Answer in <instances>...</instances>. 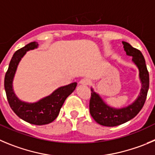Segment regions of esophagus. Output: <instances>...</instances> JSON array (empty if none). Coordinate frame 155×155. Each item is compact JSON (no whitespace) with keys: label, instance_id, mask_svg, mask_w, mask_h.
Masks as SVG:
<instances>
[{"label":"esophagus","instance_id":"1","mask_svg":"<svg viewBox=\"0 0 155 155\" xmlns=\"http://www.w3.org/2000/svg\"><path fill=\"white\" fill-rule=\"evenodd\" d=\"M90 83V80L86 78H84V79H82L80 81H79V84L83 85V86H87V85H89Z\"/></svg>","mask_w":155,"mask_h":155}]
</instances>
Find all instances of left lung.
Returning <instances> with one entry per match:
<instances>
[{"instance_id":"left-lung-1","label":"left lung","mask_w":155,"mask_h":155,"mask_svg":"<svg viewBox=\"0 0 155 155\" xmlns=\"http://www.w3.org/2000/svg\"><path fill=\"white\" fill-rule=\"evenodd\" d=\"M124 50L128 56H132V61L139 70L141 89L136 100L131 105L121 108H112L107 105L100 95L91 88L89 111L92 118L97 123L103 126L114 127L124 124L136 116L141 111L147 98L149 88V74L145 60L141 51L134 48L127 42H122Z\"/></svg>"}]
</instances>
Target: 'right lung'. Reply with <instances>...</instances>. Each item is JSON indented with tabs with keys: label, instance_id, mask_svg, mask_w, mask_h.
Masks as SVG:
<instances>
[{
	"label": "right lung",
	"instance_id": "right-lung-1",
	"mask_svg": "<svg viewBox=\"0 0 155 155\" xmlns=\"http://www.w3.org/2000/svg\"><path fill=\"white\" fill-rule=\"evenodd\" d=\"M37 47L38 43L37 42H31L14 53L5 74L4 89L10 106L19 118L33 125H43L50 123L56 119L65 100L75 90L77 83L73 82L58 88L50 95L34 103L20 100L13 89L14 75L19 63L26 53Z\"/></svg>",
	"mask_w": 155,
	"mask_h": 155
}]
</instances>
